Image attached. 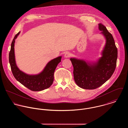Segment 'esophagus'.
Here are the masks:
<instances>
[{
    "label": "esophagus",
    "mask_w": 128,
    "mask_h": 128,
    "mask_svg": "<svg viewBox=\"0 0 128 128\" xmlns=\"http://www.w3.org/2000/svg\"><path fill=\"white\" fill-rule=\"evenodd\" d=\"M70 56V54L69 52H66V53H64V58H69Z\"/></svg>",
    "instance_id": "esophagus-1"
}]
</instances>
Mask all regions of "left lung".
Instances as JSON below:
<instances>
[{"mask_svg":"<svg viewBox=\"0 0 128 128\" xmlns=\"http://www.w3.org/2000/svg\"><path fill=\"white\" fill-rule=\"evenodd\" d=\"M98 29L106 41L102 56L93 62L75 58H70L73 65L74 81L82 89L93 90L100 87L111 77L116 68L118 51L114 38L100 23Z\"/></svg>","mask_w":128,"mask_h":128,"instance_id":"obj_1","label":"left lung"}]
</instances>
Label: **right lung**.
I'll return each mask as SVG.
<instances>
[{"instance_id":"add662e5","label":"right lung","mask_w":128,"mask_h":128,"mask_svg":"<svg viewBox=\"0 0 128 128\" xmlns=\"http://www.w3.org/2000/svg\"><path fill=\"white\" fill-rule=\"evenodd\" d=\"M20 32H18L14 37L11 43L9 55V61L13 74L18 81L32 91H40L46 89L53 84L55 70L58 64L61 62L62 56L56 58L49 62L43 70L38 74L30 75L24 73L17 66L15 56V39Z\"/></svg>"}]
</instances>
